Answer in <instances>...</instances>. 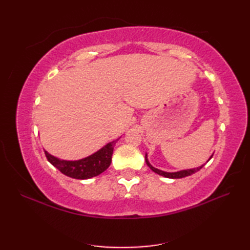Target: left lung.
I'll return each instance as SVG.
<instances>
[{
    "label": "left lung",
    "instance_id": "8db88e82",
    "mask_svg": "<svg viewBox=\"0 0 250 250\" xmlns=\"http://www.w3.org/2000/svg\"><path fill=\"white\" fill-rule=\"evenodd\" d=\"M211 157H213V156H211ZM211 157H210V158H211ZM210 158L208 159V160H210ZM145 160H146L147 166L150 167L151 171H153V172L157 173V174H159V175H161V176L167 177V178H173V179H175V178H183V177L190 176V175H192V174H194L195 172L200 171V169L204 167V166H202V167H196V168L184 169V171H179V172H175V173H167V172H163V171H160V169H158V168H156V167H153L151 166V164H150L149 162H148L147 155L145 156Z\"/></svg>",
    "mask_w": 250,
    "mask_h": 250
}]
</instances>
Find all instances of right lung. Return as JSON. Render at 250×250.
Listing matches in <instances>:
<instances>
[{"mask_svg": "<svg viewBox=\"0 0 250 250\" xmlns=\"http://www.w3.org/2000/svg\"><path fill=\"white\" fill-rule=\"evenodd\" d=\"M116 142L117 141L108 143L102 149L93 155L77 161L60 160V159L49 155L47 151H45V155L47 160L59 169L62 174L75 179H88L98 176L110 166L111 155H113Z\"/></svg>", "mask_w": 250, "mask_h": 250, "instance_id": "add662e5", "label": "right lung"}]
</instances>
